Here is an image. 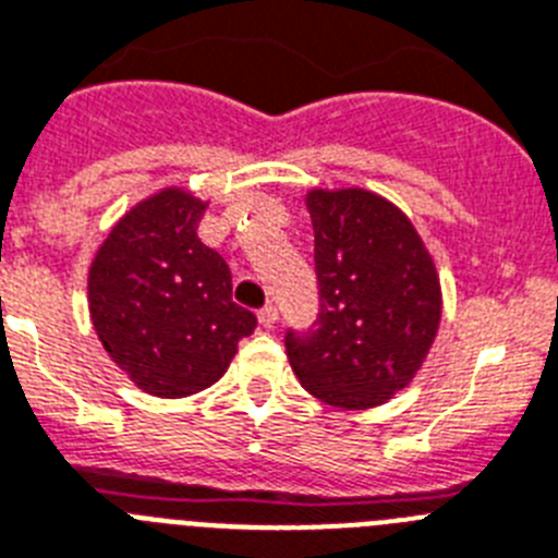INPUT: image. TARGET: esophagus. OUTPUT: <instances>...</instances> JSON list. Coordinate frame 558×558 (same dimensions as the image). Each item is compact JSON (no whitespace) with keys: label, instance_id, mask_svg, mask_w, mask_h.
<instances>
[{"label":"esophagus","instance_id":"esophagus-1","mask_svg":"<svg viewBox=\"0 0 558 558\" xmlns=\"http://www.w3.org/2000/svg\"><path fill=\"white\" fill-rule=\"evenodd\" d=\"M257 320H260V326H266V329H271V326H275V323H278V308L271 306H264L260 308V312H257Z\"/></svg>","mask_w":558,"mask_h":558}]
</instances>
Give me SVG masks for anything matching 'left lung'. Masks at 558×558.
Instances as JSON below:
<instances>
[{"instance_id": "1", "label": "left lung", "mask_w": 558, "mask_h": 558, "mask_svg": "<svg viewBox=\"0 0 558 558\" xmlns=\"http://www.w3.org/2000/svg\"><path fill=\"white\" fill-rule=\"evenodd\" d=\"M320 312L287 331L301 386L335 409H374L414 380L442 317V294L414 223L368 190H312Z\"/></svg>"}]
</instances>
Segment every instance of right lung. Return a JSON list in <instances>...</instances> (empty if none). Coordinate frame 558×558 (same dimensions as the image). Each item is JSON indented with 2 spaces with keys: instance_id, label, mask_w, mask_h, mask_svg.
I'll return each instance as SVG.
<instances>
[{
  "instance_id": "1",
  "label": "right lung",
  "mask_w": 558,
  "mask_h": 558,
  "mask_svg": "<svg viewBox=\"0 0 558 558\" xmlns=\"http://www.w3.org/2000/svg\"><path fill=\"white\" fill-rule=\"evenodd\" d=\"M204 209L178 186L156 192L112 227L87 278L93 326L112 363L167 400L213 386L257 326L232 301L227 260L201 243Z\"/></svg>"
}]
</instances>
